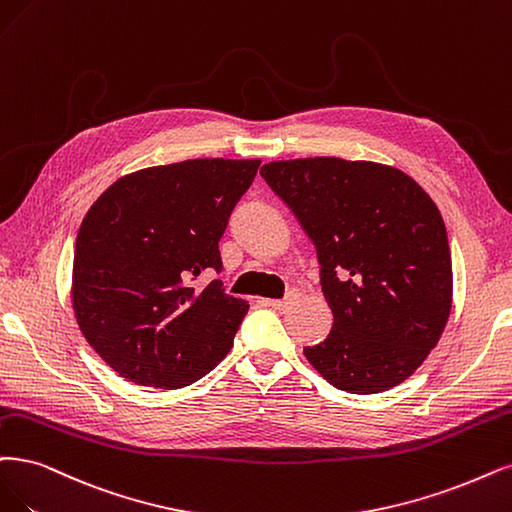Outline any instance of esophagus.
<instances>
[{
    "label": "esophagus",
    "mask_w": 512,
    "mask_h": 512,
    "mask_svg": "<svg viewBox=\"0 0 512 512\" xmlns=\"http://www.w3.org/2000/svg\"><path fill=\"white\" fill-rule=\"evenodd\" d=\"M268 304H270L274 310H287L289 304H291V297H287V299H270Z\"/></svg>",
    "instance_id": "obj_1"
}]
</instances>
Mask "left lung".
<instances>
[{"label":"left lung","instance_id":"8db88e82","mask_svg":"<svg viewBox=\"0 0 512 512\" xmlns=\"http://www.w3.org/2000/svg\"><path fill=\"white\" fill-rule=\"evenodd\" d=\"M259 173L318 253L333 329L304 348L308 363L352 394L405 382L439 344L451 312V253L437 204L380 162L297 158Z\"/></svg>","mask_w":512,"mask_h":512}]
</instances>
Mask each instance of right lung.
I'll use <instances>...</instances> for the list:
<instances>
[{
	"label": "right lung",
	"mask_w": 512,
	"mask_h": 512,
	"mask_svg": "<svg viewBox=\"0 0 512 512\" xmlns=\"http://www.w3.org/2000/svg\"><path fill=\"white\" fill-rule=\"evenodd\" d=\"M261 160L198 158L111 183L75 240L71 304L86 342L139 386L177 390L215 369L249 304L213 280L219 240Z\"/></svg>",
	"instance_id": "add662e5"
}]
</instances>
